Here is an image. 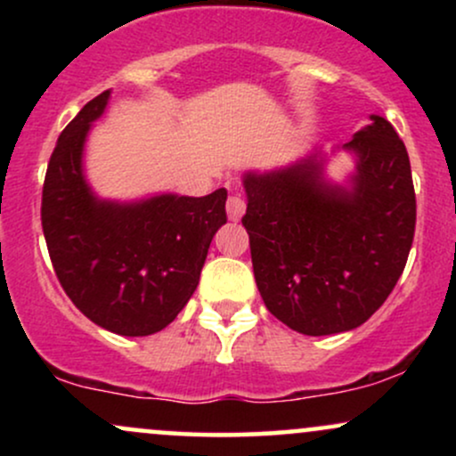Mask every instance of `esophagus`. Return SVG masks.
Returning a JSON list of instances; mask_svg holds the SVG:
<instances>
[{
  "label": "esophagus",
  "mask_w": 456,
  "mask_h": 456,
  "mask_svg": "<svg viewBox=\"0 0 456 456\" xmlns=\"http://www.w3.org/2000/svg\"><path fill=\"white\" fill-rule=\"evenodd\" d=\"M244 212H246V203H244V199L242 197H238V195H232L227 199V214H229V221H240V218L244 216Z\"/></svg>",
  "instance_id": "34e87169"
}]
</instances>
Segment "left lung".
<instances>
[{"mask_svg":"<svg viewBox=\"0 0 456 456\" xmlns=\"http://www.w3.org/2000/svg\"><path fill=\"white\" fill-rule=\"evenodd\" d=\"M338 151L356 165L341 183L325 167ZM255 282L265 306L308 337L354 330L373 315L405 268L416 195L405 143L370 115L349 143L242 175Z\"/></svg>","mask_w":456,"mask_h":456,"instance_id":"left-lung-1","label":"left lung"}]
</instances>
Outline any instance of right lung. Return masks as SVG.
<instances>
[{"instance_id":"add662e5","label":"right lung","mask_w":456,"mask_h":456,"mask_svg":"<svg viewBox=\"0 0 456 456\" xmlns=\"http://www.w3.org/2000/svg\"><path fill=\"white\" fill-rule=\"evenodd\" d=\"M111 90L61 130L43 188V232L61 287L96 326L122 337L160 332L199 285L214 233L227 223V191L119 201L94 191L86 143Z\"/></svg>"}]
</instances>
